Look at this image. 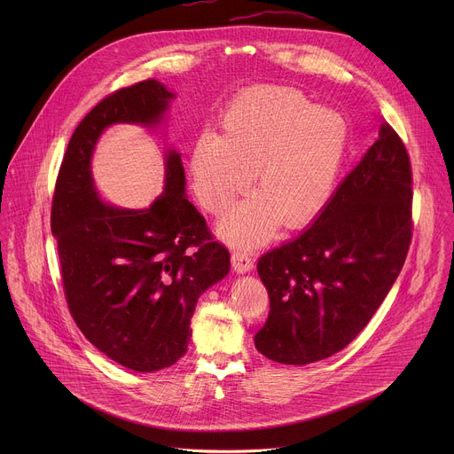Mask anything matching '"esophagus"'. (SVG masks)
<instances>
[{
  "instance_id": "obj_1",
  "label": "esophagus",
  "mask_w": 454,
  "mask_h": 454,
  "mask_svg": "<svg viewBox=\"0 0 454 454\" xmlns=\"http://www.w3.org/2000/svg\"><path fill=\"white\" fill-rule=\"evenodd\" d=\"M231 266L237 273H247L253 270V256L246 249H235L231 253Z\"/></svg>"
}]
</instances>
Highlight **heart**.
<instances>
[{"instance_id":"obj_1","label":"heart","mask_w":454,"mask_h":454,"mask_svg":"<svg viewBox=\"0 0 454 454\" xmlns=\"http://www.w3.org/2000/svg\"><path fill=\"white\" fill-rule=\"evenodd\" d=\"M347 123L291 86H256L223 114V135L205 131L192 149L193 190L224 214L251 183L256 193L221 224L224 237L254 244L282 223L296 228L325 203L347 147Z\"/></svg>"}]
</instances>
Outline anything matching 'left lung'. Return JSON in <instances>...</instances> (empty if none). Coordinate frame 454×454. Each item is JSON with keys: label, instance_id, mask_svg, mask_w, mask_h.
<instances>
[{"label": "left lung", "instance_id": "8db88e82", "mask_svg": "<svg viewBox=\"0 0 454 454\" xmlns=\"http://www.w3.org/2000/svg\"><path fill=\"white\" fill-rule=\"evenodd\" d=\"M410 154L382 121L379 138L296 239L261 256L270 316L256 350L307 364L343 350L397 280L413 235Z\"/></svg>", "mask_w": 454, "mask_h": 454}]
</instances>
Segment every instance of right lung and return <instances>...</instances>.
<instances>
[{
  "mask_svg": "<svg viewBox=\"0 0 454 454\" xmlns=\"http://www.w3.org/2000/svg\"><path fill=\"white\" fill-rule=\"evenodd\" d=\"M174 95L147 79L102 98L77 125L51 200L60 280L81 333L107 357L156 372L184 356L198 298L230 271V251L184 198L179 154L167 156L165 192L147 210L97 198L90 160L116 121L156 123Z\"/></svg>",
  "mask_w": 454,
  "mask_h": 454,
  "instance_id": "right-lung-1",
  "label": "right lung"
}]
</instances>
